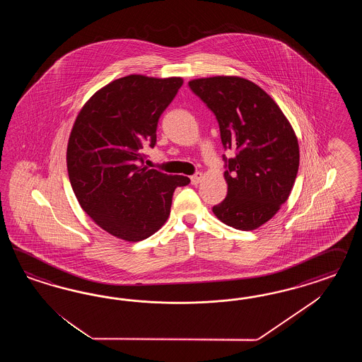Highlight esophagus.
Segmentation results:
<instances>
[{"label": "esophagus", "mask_w": 362, "mask_h": 362, "mask_svg": "<svg viewBox=\"0 0 362 362\" xmlns=\"http://www.w3.org/2000/svg\"><path fill=\"white\" fill-rule=\"evenodd\" d=\"M202 177H203V174L202 173H197L195 175L191 176V183L192 185H197L202 180Z\"/></svg>", "instance_id": "esophagus-1"}]
</instances>
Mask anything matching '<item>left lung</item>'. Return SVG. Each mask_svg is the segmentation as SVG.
<instances>
[{
	"label": "left lung",
	"instance_id": "obj_1",
	"mask_svg": "<svg viewBox=\"0 0 362 362\" xmlns=\"http://www.w3.org/2000/svg\"><path fill=\"white\" fill-rule=\"evenodd\" d=\"M188 86L215 114L224 148L236 151L223 158L228 191L212 211L236 230H256L291 195L300 163L296 134L274 99L248 79L199 78Z\"/></svg>",
	"mask_w": 362,
	"mask_h": 362
}]
</instances>
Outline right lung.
Listing matches in <instances>:
<instances>
[{
  "mask_svg": "<svg viewBox=\"0 0 362 362\" xmlns=\"http://www.w3.org/2000/svg\"><path fill=\"white\" fill-rule=\"evenodd\" d=\"M182 85L180 77L115 79L74 122L66 153L73 191L88 216L122 240L150 238L168 218L176 187L189 183L143 165V148L155 146L158 121Z\"/></svg>",
  "mask_w": 362,
  "mask_h": 362,
  "instance_id": "1",
  "label": "right lung"
}]
</instances>
